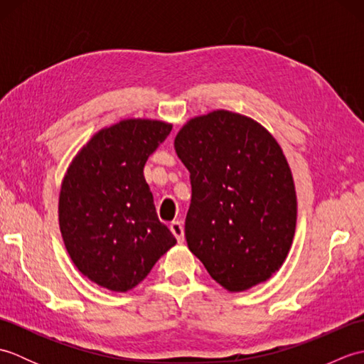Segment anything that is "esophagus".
Masks as SVG:
<instances>
[{
	"mask_svg": "<svg viewBox=\"0 0 364 364\" xmlns=\"http://www.w3.org/2000/svg\"><path fill=\"white\" fill-rule=\"evenodd\" d=\"M170 231H172L178 242L181 244V242L184 241V228H183V225H181V222L176 220V222L170 223Z\"/></svg>",
	"mask_w": 364,
	"mask_h": 364,
	"instance_id": "obj_1",
	"label": "esophagus"
}]
</instances>
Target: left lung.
Masks as SVG:
<instances>
[{
	"mask_svg": "<svg viewBox=\"0 0 364 364\" xmlns=\"http://www.w3.org/2000/svg\"><path fill=\"white\" fill-rule=\"evenodd\" d=\"M175 150L191 173L189 250L231 292L266 282L288 257L297 220L280 145L259 123L220 109L189 120Z\"/></svg>",
	"mask_w": 364,
	"mask_h": 364,
	"instance_id": "8db88e82",
	"label": "left lung"
}]
</instances>
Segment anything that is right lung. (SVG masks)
Masks as SVG:
<instances>
[{"label":"right lung","mask_w":364,"mask_h":364,"mask_svg":"<svg viewBox=\"0 0 364 364\" xmlns=\"http://www.w3.org/2000/svg\"><path fill=\"white\" fill-rule=\"evenodd\" d=\"M172 125L129 119L90 139L67 170L59 225L75 266L106 289L125 292L176 244L161 223L144 178L150 154Z\"/></svg>","instance_id":"add662e5"}]
</instances>
